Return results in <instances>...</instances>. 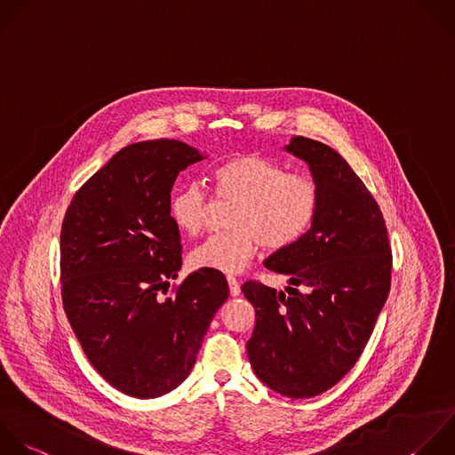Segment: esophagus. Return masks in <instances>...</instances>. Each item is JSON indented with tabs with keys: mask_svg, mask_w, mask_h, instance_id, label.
<instances>
[{
	"mask_svg": "<svg viewBox=\"0 0 455 455\" xmlns=\"http://www.w3.org/2000/svg\"><path fill=\"white\" fill-rule=\"evenodd\" d=\"M228 284H229V293L233 295V297H236V295H240V283H238V279H235L233 275H228Z\"/></svg>",
	"mask_w": 455,
	"mask_h": 455,
	"instance_id": "34e87169",
	"label": "esophagus"
}]
</instances>
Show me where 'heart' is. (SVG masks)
<instances>
[{
	"instance_id": "heart-1",
	"label": "heart",
	"mask_w": 455,
	"mask_h": 455,
	"mask_svg": "<svg viewBox=\"0 0 455 455\" xmlns=\"http://www.w3.org/2000/svg\"><path fill=\"white\" fill-rule=\"evenodd\" d=\"M213 180L222 197L236 201L229 226L190 252L199 270L236 274L254 258L259 245L283 251L297 243L313 226L320 192L304 174H288L284 167L261 156H235L220 164ZM206 194L197 183L178 188L171 199V217L187 235L196 236L206 224Z\"/></svg>"
}]
</instances>
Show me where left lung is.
Returning <instances> with one entry per match:
<instances>
[{"instance_id": "1", "label": "left lung", "mask_w": 455, "mask_h": 455, "mask_svg": "<svg viewBox=\"0 0 455 455\" xmlns=\"http://www.w3.org/2000/svg\"><path fill=\"white\" fill-rule=\"evenodd\" d=\"M284 151L307 164L320 206L297 243L263 261L288 286H242L256 309L247 354L272 391L309 398L332 387L370 339L389 293L391 247L377 201L332 148L293 137Z\"/></svg>"}]
</instances>
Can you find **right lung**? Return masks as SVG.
Returning a JSON list of instances; mask_svg holds the SVG:
<instances>
[{
  "mask_svg": "<svg viewBox=\"0 0 455 455\" xmlns=\"http://www.w3.org/2000/svg\"><path fill=\"white\" fill-rule=\"evenodd\" d=\"M208 158L180 140L121 149L73 197L60 233L62 299L92 366L116 389L156 398L192 371L229 286L222 272L181 268L171 192L181 171Z\"/></svg>",
  "mask_w": 455,
  "mask_h": 455,
  "instance_id": "add662e5",
  "label": "right lung"
}]
</instances>
